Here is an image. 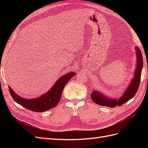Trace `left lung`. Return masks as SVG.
<instances>
[{"mask_svg":"<svg viewBox=\"0 0 148 148\" xmlns=\"http://www.w3.org/2000/svg\"><path fill=\"white\" fill-rule=\"evenodd\" d=\"M135 49L136 50L137 59V65L135 75H134V77L132 78L130 83L129 84V86L127 88L126 91H125L122 96L120 97L119 99H111V98H109L104 96L99 92L94 91L91 95V99L94 102L102 106L114 107L116 106H120L123 105L128 101L130 100L135 95L139 86H140L143 62L140 49L137 46H136Z\"/></svg>","mask_w":148,"mask_h":148,"instance_id":"8db88e82","label":"left lung"}]
</instances>
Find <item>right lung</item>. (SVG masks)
<instances>
[{
  "instance_id": "obj_1",
  "label": "right lung",
  "mask_w": 148,
  "mask_h": 148,
  "mask_svg": "<svg viewBox=\"0 0 148 148\" xmlns=\"http://www.w3.org/2000/svg\"><path fill=\"white\" fill-rule=\"evenodd\" d=\"M75 75V72L71 71L62 76L47 92L35 99H25L17 95L10 86L8 88L13 100L18 104L31 111L41 112L51 109L57 105L66 84Z\"/></svg>"
}]
</instances>
